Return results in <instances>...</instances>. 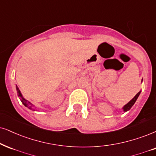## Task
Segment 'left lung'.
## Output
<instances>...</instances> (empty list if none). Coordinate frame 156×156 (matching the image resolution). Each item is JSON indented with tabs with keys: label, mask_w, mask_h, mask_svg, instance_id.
Returning a JSON list of instances; mask_svg holds the SVG:
<instances>
[{
	"label": "left lung",
	"mask_w": 156,
	"mask_h": 156,
	"mask_svg": "<svg viewBox=\"0 0 156 156\" xmlns=\"http://www.w3.org/2000/svg\"><path fill=\"white\" fill-rule=\"evenodd\" d=\"M140 92H141V91H140L139 93H138L137 94V95L134 96V98L132 99L131 101L129 102L127 104L124 105V108H123V109H124V111H127L129 110L130 108H131L132 107V105H133L134 104V103H135L136 101H137V98L139 97V95H140Z\"/></svg>",
	"instance_id": "1"
}]
</instances>
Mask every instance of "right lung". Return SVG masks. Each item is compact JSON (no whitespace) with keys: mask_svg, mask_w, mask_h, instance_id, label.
Here are the masks:
<instances>
[{"mask_svg":"<svg viewBox=\"0 0 156 156\" xmlns=\"http://www.w3.org/2000/svg\"><path fill=\"white\" fill-rule=\"evenodd\" d=\"M16 90H17V91H18V92H17V93H18V96H19V98H20L21 101H22V103H23V104H24L26 107H27L28 108L32 109V107L33 106V105H32V104L31 103H30V102H29L28 101H27V100H25L24 98L22 97V94H21L20 91H19V88L17 87V86H16Z\"/></svg>","mask_w":156,"mask_h":156,"instance_id":"add662e5","label":"right lung"}]
</instances>
